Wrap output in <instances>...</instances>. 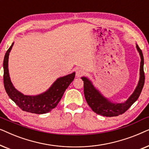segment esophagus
Here are the masks:
<instances>
[{
    "instance_id": "1",
    "label": "esophagus",
    "mask_w": 149,
    "mask_h": 149,
    "mask_svg": "<svg viewBox=\"0 0 149 149\" xmlns=\"http://www.w3.org/2000/svg\"><path fill=\"white\" fill-rule=\"evenodd\" d=\"M84 71H83L82 69L81 68H78L76 70V77H81V76H83L84 74Z\"/></svg>"
}]
</instances>
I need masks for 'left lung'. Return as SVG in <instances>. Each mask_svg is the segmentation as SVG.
<instances>
[{
    "label": "left lung",
    "mask_w": 149,
    "mask_h": 149,
    "mask_svg": "<svg viewBox=\"0 0 149 149\" xmlns=\"http://www.w3.org/2000/svg\"><path fill=\"white\" fill-rule=\"evenodd\" d=\"M136 49L140 56V78L135 90L127 100L122 103L113 102L104 96L98 89L86 77H82L81 79L84 83V95L87 104L92 111L97 115L105 117H116L125 113L139 97L144 84V57L141 49L136 44Z\"/></svg>",
    "instance_id": "obj_1"
}]
</instances>
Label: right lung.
Here are the masks:
<instances>
[{
    "label": "right lung",
    "instance_id": "1",
    "mask_svg": "<svg viewBox=\"0 0 149 149\" xmlns=\"http://www.w3.org/2000/svg\"><path fill=\"white\" fill-rule=\"evenodd\" d=\"M13 44L14 42L7 51L3 61V80L6 92L10 98L22 111L35 114L49 113L57 107L64 91L74 80L75 72L57 79L47 90L40 94L36 95H24L15 88L9 77L8 62L9 53L13 47Z\"/></svg>",
    "mask_w": 149,
    "mask_h": 149
}]
</instances>
